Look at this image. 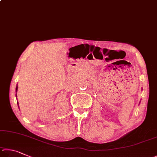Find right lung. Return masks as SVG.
<instances>
[{"label": "right lung", "instance_id": "obj_1", "mask_svg": "<svg viewBox=\"0 0 157 157\" xmlns=\"http://www.w3.org/2000/svg\"><path fill=\"white\" fill-rule=\"evenodd\" d=\"M17 89H18V87L16 86V91H17Z\"/></svg>", "mask_w": 157, "mask_h": 157}]
</instances>
